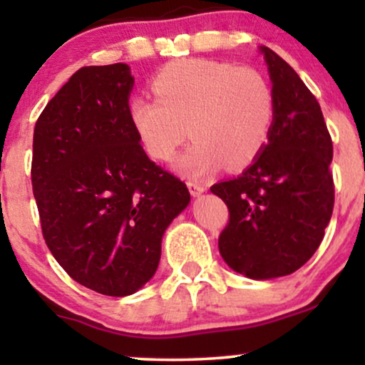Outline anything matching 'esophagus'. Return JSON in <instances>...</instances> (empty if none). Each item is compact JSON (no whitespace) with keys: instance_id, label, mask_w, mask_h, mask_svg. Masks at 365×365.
Segmentation results:
<instances>
[{"instance_id":"esophagus-1","label":"esophagus","mask_w":365,"mask_h":365,"mask_svg":"<svg viewBox=\"0 0 365 365\" xmlns=\"http://www.w3.org/2000/svg\"><path fill=\"white\" fill-rule=\"evenodd\" d=\"M187 187H188V190H190V194L194 197H199L200 194H204V192H206V187H204L202 183L194 182V180H188Z\"/></svg>"}]
</instances>
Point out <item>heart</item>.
Masks as SVG:
<instances>
[{
    "label": "heart",
    "instance_id": "heart-1",
    "mask_svg": "<svg viewBox=\"0 0 365 365\" xmlns=\"http://www.w3.org/2000/svg\"><path fill=\"white\" fill-rule=\"evenodd\" d=\"M150 86L156 98L135 96L130 120L158 161L173 158L190 130L194 144L175 163L185 177H204L223 165L247 168L269 140L274 92L255 68L183 58L163 66Z\"/></svg>",
    "mask_w": 365,
    "mask_h": 365
}]
</instances>
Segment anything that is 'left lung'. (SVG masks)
<instances>
[{"label": "left lung", "mask_w": 365, "mask_h": 365, "mask_svg": "<svg viewBox=\"0 0 365 365\" xmlns=\"http://www.w3.org/2000/svg\"><path fill=\"white\" fill-rule=\"evenodd\" d=\"M273 82L269 140L240 177L215 183L230 221L217 247L237 273L271 279L295 273L324 237L334 204L333 142L321 106L295 70L261 46Z\"/></svg>", "instance_id": "left-lung-1"}]
</instances>
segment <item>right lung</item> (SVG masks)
Masks as SVG:
<instances>
[{
	"label": "right lung",
	"mask_w": 365,
	"mask_h": 365,
	"mask_svg": "<svg viewBox=\"0 0 365 365\" xmlns=\"http://www.w3.org/2000/svg\"><path fill=\"white\" fill-rule=\"evenodd\" d=\"M125 63L83 66L36 121L32 190L46 245L75 282L127 297L153 278L161 240L190 202L142 149Z\"/></svg>",
	"instance_id": "obj_1"
}]
</instances>
